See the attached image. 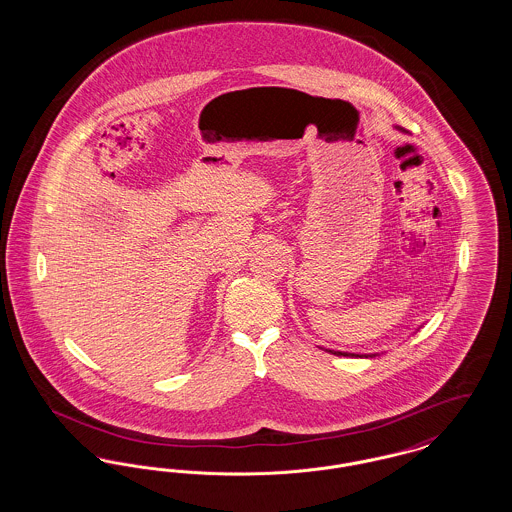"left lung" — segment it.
<instances>
[{
    "label": "left lung",
    "mask_w": 512,
    "mask_h": 512,
    "mask_svg": "<svg viewBox=\"0 0 512 512\" xmlns=\"http://www.w3.org/2000/svg\"><path fill=\"white\" fill-rule=\"evenodd\" d=\"M330 353H334V355H343V357H347V355H351V357H359V355H353V353H340V351H330ZM363 357V355H361ZM368 357H374V355H368Z\"/></svg>",
    "instance_id": "1"
}]
</instances>
